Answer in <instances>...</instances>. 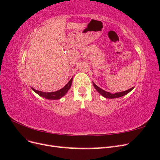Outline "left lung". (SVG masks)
I'll return each instance as SVG.
<instances>
[{
  "instance_id": "left-lung-1",
  "label": "left lung",
  "mask_w": 160,
  "mask_h": 160,
  "mask_svg": "<svg viewBox=\"0 0 160 160\" xmlns=\"http://www.w3.org/2000/svg\"><path fill=\"white\" fill-rule=\"evenodd\" d=\"M93 85L94 86L95 89L98 91L99 93L103 96L104 98H108V99H114V98H121V97H123L125 95H127L128 93H129V92L132 91L134 88H131L128 90H126V91H122V92H119V93H109V92H108V91H104L103 89H101L100 88H99V87L98 85H96L93 82Z\"/></svg>"
}]
</instances>
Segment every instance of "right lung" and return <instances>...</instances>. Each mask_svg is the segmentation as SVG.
<instances>
[{
	"instance_id": "1",
	"label": "right lung",
	"mask_w": 160,
	"mask_h": 160,
	"mask_svg": "<svg viewBox=\"0 0 160 160\" xmlns=\"http://www.w3.org/2000/svg\"><path fill=\"white\" fill-rule=\"evenodd\" d=\"M72 81V78L61 89L58 90L55 92H49V93H46V92H42V91L36 90L32 88H31V89L35 91L36 93L41 96L42 98H44L47 99L57 100V99H61L62 97H63L67 93V91H68L69 89L71 88Z\"/></svg>"
}]
</instances>
